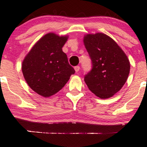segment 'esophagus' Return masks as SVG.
<instances>
[{
  "mask_svg": "<svg viewBox=\"0 0 147 147\" xmlns=\"http://www.w3.org/2000/svg\"><path fill=\"white\" fill-rule=\"evenodd\" d=\"M75 70L76 72H78L79 71V70H80V66H75Z\"/></svg>",
  "mask_w": 147,
  "mask_h": 147,
  "instance_id": "1",
  "label": "esophagus"
}]
</instances>
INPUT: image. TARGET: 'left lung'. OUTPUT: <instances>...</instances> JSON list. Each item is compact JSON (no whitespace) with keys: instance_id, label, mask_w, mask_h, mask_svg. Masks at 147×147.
<instances>
[{"instance_id":"left-lung-1","label":"left lung","mask_w":147,"mask_h":147,"mask_svg":"<svg viewBox=\"0 0 147 147\" xmlns=\"http://www.w3.org/2000/svg\"><path fill=\"white\" fill-rule=\"evenodd\" d=\"M83 42L92 62V69L85 76V83L100 98L112 97L127 79L130 64L127 55L104 33L85 35Z\"/></svg>"}]
</instances>
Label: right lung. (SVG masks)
I'll use <instances>...</instances> for the list:
<instances>
[{"label":"right lung","instance_id":"add662e5","mask_svg":"<svg viewBox=\"0 0 147 147\" xmlns=\"http://www.w3.org/2000/svg\"><path fill=\"white\" fill-rule=\"evenodd\" d=\"M68 36L50 32L33 46L22 62L26 81L32 90L45 98L54 95L66 85L75 70L69 64L62 47Z\"/></svg>","mask_w":147,"mask_h":147}]
</instances>
